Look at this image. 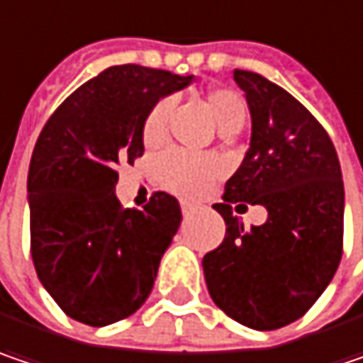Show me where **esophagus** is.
Wrapping results in <instances>:
<instances>
[{
	"label": "esophagus",
	"instance_id": "34e87169",
	"mask_svg": "<svg viewBox=\"0 0 363 363\" xmlns=\"http://www.w3.org/2000/svg\"><path fill=\"white\" fill-rule=\"evenodd\" d=\"M182 213H184V217H190L196 213V206L190 202H182Z\"/></svg>",
	"mask_w": 363,
	"mask_h": 363
}]
</instances>
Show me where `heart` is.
<instances>
[{"label": "heart", "mask_w": 363, "mask_h": 363, "mask_svg": "<svg viewBox=\"0 0 363 363\" xmlns=\"http://www.w3.org/2000/svg\"><path fill=\"white\" fill-rule=\"evenodd\" d=\"M204 107L211 113L220 134H233L246 121V103L231 89H211L204 94ZM169 113V101H159L150 109L143 128V140L146 146H157L163 143ZM220 169V161L215 157H194L171 150L159 159L157 175L169 190L182 196H198L213 179L219 177Z\"/></svg>", "instance_id": "obj_1"}]
</instances>
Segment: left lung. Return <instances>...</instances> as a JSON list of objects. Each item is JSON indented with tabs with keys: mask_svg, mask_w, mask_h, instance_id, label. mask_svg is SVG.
<instances>
[{
	"mask_svg": "<svg viewBox=\"0 0 363 363\" xmlns=\"http://www.w3.org/2000/svg\"><path fill=\"white\" fill-rule=\"evenodd\" d=\"M252 134L240 169L215 204L227 231L202 258L206 287L220 310L244 326L272 330L301 318L341 262L345 190L337 150L314 116L260 74L235 69ZM238 199L269 217L244 230L230 213Z\"/></svg>",
	"mask_w": 363,
	"mask_h": 363,
	"instance_id": "8db88e82",
	"label": "left lung"
}]
</instances>
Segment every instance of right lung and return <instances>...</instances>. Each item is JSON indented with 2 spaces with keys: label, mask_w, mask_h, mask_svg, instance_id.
I'll use <instances>...</instances> for the list:
<instances>
[{
  "label": "right lung",
  "mask_w": 363,
  "mask_h": 363,
  "mask_svg": "<svg viewBox=\"0 0 363 363\" xmlns=\"http://www.w3.org/2000/svg\"><path fill=\"white\" fill-rule=\"evenodd\" d=\"M194 76L113 65L74 91L49 117L28 167L33 262L47 294L74 320L107 326L152 291L182 223L175 196L121 208L116 165L143 157L144 119Z\"/></svg>",
  "instance_id": "right-lung-1"
}]
</instances>
